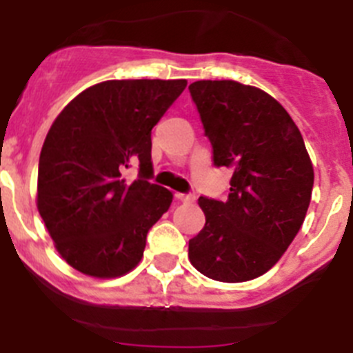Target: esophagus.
I'll list each match as a JSON object with an SVG mask.
<instances>
[{
	"mask_svg": "<svg viewBox=\"0 0 353 353\" xmlns=\"http://www.w3.org/2000/svg\"><path fill=\"white\" fill-rule=\"evenodd\" d=\"M177 199L184 203L195 202V195H193V193H177Z\"/></svg>",
	"mask_w": 353,
	"mask_h": 353,
	"instance_id": "34e87169",
	"label": "esophagus"
}]
</instances>
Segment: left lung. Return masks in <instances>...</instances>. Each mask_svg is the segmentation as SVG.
<instances>
[{
  "label": "left lung",
  "instance_id": "1",
  "mask_svg": "<svg viewBox=\"0 0 353 353\" xmlns=\"http://www.w3.org/2000/svg\"><path fill=\"white\" fill-rule=\"evenodd\" d=\"M216 167L233 170L225 202L200 196L205 226L188 258L212 281L268 272L305 221L314 167L298 127L266 92L233 80L190 85Z\"/></svg>",
  "mask_w": 353,
  "mask_h": 353
}]
</instances>
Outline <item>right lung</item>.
Segmentation results:
<instances>
[{"mask_svg": "<svg viewBox=\"0 0 353 353\" xmlns=\"http://www.w3.org/2000/svg\"><path fill=\"white\" fill-rule=\"evenodd\" d=\"M186 80H110L72 99L52 123L38 165V210L78 272L114 279L136 268L172 192L150 183L151 128ZM140 167L128 183L124 170Z\"/></svg>", "mask_w": 353, "mask_h": 353, "instance_id": "right-lung-1", "label": "right lung"}]
</instances>
